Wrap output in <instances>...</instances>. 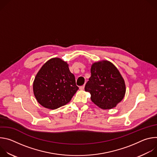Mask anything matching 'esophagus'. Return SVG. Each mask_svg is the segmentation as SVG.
I'll return each instance as SVG.
<instances>
[{"mask_svg":"<svg viewBox=\"0 0 157 157\" xmlns=\"http://www.w3.org/2000/svg\"><path fill=\"white\" fill-rule=\"evenodd\" d=\"M84 89V85L81 86H80V87H79V89H80V90H83Z\"/></svg>","mask_w":157,"mask_h":157,"instance_id":"1","label":"esophagus"}]
</instances>
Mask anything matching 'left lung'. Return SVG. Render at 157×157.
Masks as SVG:
<instances>
[{
    "label": "left lung",
    "mask_w": 157,
    "mask_h": 157,
    "mask_svg": "<svg viewBox=\"0 0 157 157\" xmlns=\"http://www.w3.org/2000/svg\"><path fill=\"white\" fill-rule=\"evenodd\" d=\"M84 89L92 102L102 109H111L122 101L126 92L125 81L117 67L107 60L94 62Z\"/></svg>",
    "instance_id": "left-lung-1"
}]
</instances>
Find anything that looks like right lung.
<instances>
[{"mask_svg":"<svg viewBox=\"0 0 157 157\" xmlns=\"http://www.w3.org/2000/svg\"><path fill=\"white\" fill-rule=\"evenodd\" d=\"M68 64L59 58L44 63L37 73L33 91L37 102L48 109H56L70 102L78 90Z\"/></svg>","mask_w":157,"mask_h":157,"instance_id":"obj_1","label":"right lung"}]
</instances>
